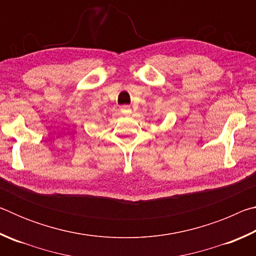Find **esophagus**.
I'll use <instances>...</instances> for the list:
<instances>
[{"mask_svg":"<svg viewBox=\"0 0 256 256\" xmlns=\"http://www.w3.org/2000/svg\"><path fill=\"white\" fill-rule=\"evenodd\" d=\"M120 112H122L123 115H130L132 112V110H131V107L130 106H123L122 108H120Z\"/></svg>","mask_w":256,"mask_h":256,"instance_id":"obj_1","label":"esophagus"}]
</instances>
